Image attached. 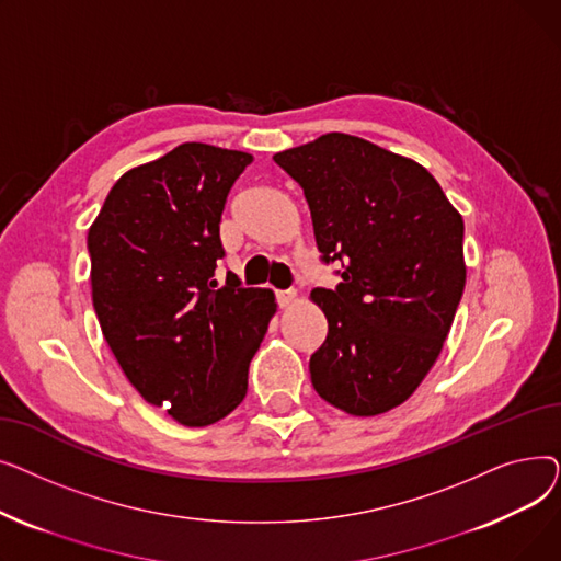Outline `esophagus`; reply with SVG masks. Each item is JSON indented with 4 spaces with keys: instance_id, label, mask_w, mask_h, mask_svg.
<instances>
[{
    "instance_id": "obj_1",
    "label": "esophagus",
    "mask_w": 561,
    "mask_h": 561,
    "mask_svg": "<svg viewBox=\"0 0 561 561\" xmlns=\"http://www.w3.org/2000/svg\"><path fill=\"white\" fill-rule=\"evenodd\" d=\"M275 298H277L279 307H288V305H293V300H296V290H277Z\"/></svg>"
}]
</instances>
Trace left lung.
Masks as SVG:
<instances>
[{
  "label": "left lung",
  "mask_w": 561,
  "mask_h": 561,
  "mask_svg": "<svg viewBox=\"0 0 561 561\" xmlns=\"http://www.w3.org/2000/svg\"><path fill=\"white\" fill-rule=\"evenodd\" d=\"M273 161L296 180L336 288H313L328 339L309 359L316 393L352 416L402 404L434 366L459 307L463 220L416 161L325 134Z\"/></svg>",
  "instance_id": "1"
}]
</instances>
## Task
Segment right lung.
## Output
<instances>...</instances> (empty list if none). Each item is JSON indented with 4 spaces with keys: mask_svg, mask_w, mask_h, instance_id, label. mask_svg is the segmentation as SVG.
<instances>
[{
    "mask_svg": "<svg viewBox=\"0 0 561 561\" xmlns=\"http://www.w3.org/2000/svg\"><path fill=\"white\" fill-rule=\"evenodd\" d=\"M252 157L184 142L125 172L88 231L93 307L134 389L182 425L225 419L277 309L273 290L227 275L220 216Z\"/></svg>",
    "mask_w": 561,
    "mask_h": 561,
    "instance_id": "right-lung-1",
    "label": "right lung"
}]
</instances>
